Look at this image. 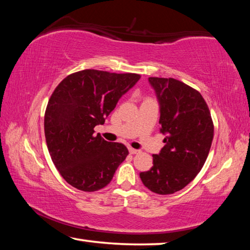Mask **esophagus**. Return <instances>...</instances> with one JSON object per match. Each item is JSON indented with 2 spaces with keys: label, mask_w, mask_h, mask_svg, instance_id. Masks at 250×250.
<instances>
[{
  "label": "esophagus",
  "mask_w": 250,
  "mask_h": 250,
  "mask_svg": "<svg viewBox=\"0 0 250 250\" xmlns=\"http://www.w3.org/2000/svg\"><path fill=\"white\" fill-rule=\"evenodd\" d=\"M129 152L131 154H137V153H139V150H137V149H133V147H129Z\"/></svg>",
  "instance_id": "esophagus-1"
}]
</instances>
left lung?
I'll use <instances>...</instances> for the list:
<instances>
[{"label":"left lung","instance_id":"1","mask_svg":"<svg viewBox=\"0 0 250 250\" xmlns=\"http://www.w3.org/2000/svg\"><path fill=\"white\" fill-rule=\"evenodd\" d=\"M160 105V132L166 143L153 167L140 179L153 193L181 191L202 170L214 137L209 109L197 90L173 78L150 77Z\"/></svg>","mask_w":250,"mask_h":250}]
</instances>
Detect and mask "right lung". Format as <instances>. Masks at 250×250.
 I'll list each match as a JSON object with an SVG mask.
<instances>
[{
	"label": "right lung",
	"mask_w": 250,
	"mask_h": 250,
	"mask_svg": "<svg viewBox=\"0 0 250 250\" xmlns=\"http://www.w3.org/2000/svg\"><path fill=\"white\" fill-rule=\"evenodd\" d=\"M141 76L86 69L71 74L54 90L45 112V138L52 160L67 183L96 192L111 182L129 151L108 142L94 128L104 125L118 101Z\"/></svg>",
	"instance_id": "1"
}]
</instances>
